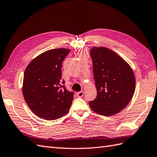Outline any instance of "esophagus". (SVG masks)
Wrapping results in <instances>:
<instances>
[{"label":"esophagus","instance_id":"1","mask_svg":"<svg viewBox=\"0 0 157 157\" xmlns=\"http://www.w3.org/2000/svg\"><path fill=\"white\" fill-rule=\"evenodd\" d=\"M83 96V91H81V92H79L77 93V96L79 98H82Z\"/></svg>","mask_w":157,"mask_h":157}]
</instances>
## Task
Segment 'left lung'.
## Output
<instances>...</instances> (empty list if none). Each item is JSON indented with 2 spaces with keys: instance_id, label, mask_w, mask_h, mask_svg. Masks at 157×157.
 Masks as SVG:
<instances>
[{
  "instance_id": "obj_1",
  "label": "left lung",
  "mask_w": 157,
  "mask_h": 157,
  "mask_svg": "<svg viewBox=\"0 0 157 157\" xmlns=\"http://www.w3.org/2000/svg\"><path fill=\"white\" fill-rule=\"evenodd\" d=\"M97 96L90 101L97 114L110 116L124 109L135 91L136 80L130 65L114 51L105 47L91 50Z\"/></svg>"
}]
</instances>
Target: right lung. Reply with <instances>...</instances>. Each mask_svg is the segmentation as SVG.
<instances>
[{"label":"right lung","mask_w":157,"mask_h":157,"mask_svg":"<svg viewBox=\"0 0 157 157\" xmlns=\"http://www.w3.org/2000/svg\"><path fill=\"white\" fill-rule=\"evenodd\" d=\"M70 49H50L29 63L24 73L23 94L28 106L47 120L63 117L71 107L74 93L62 85V62Z\"/></svg>","instance_id":"obj_1"}]
</instances>
